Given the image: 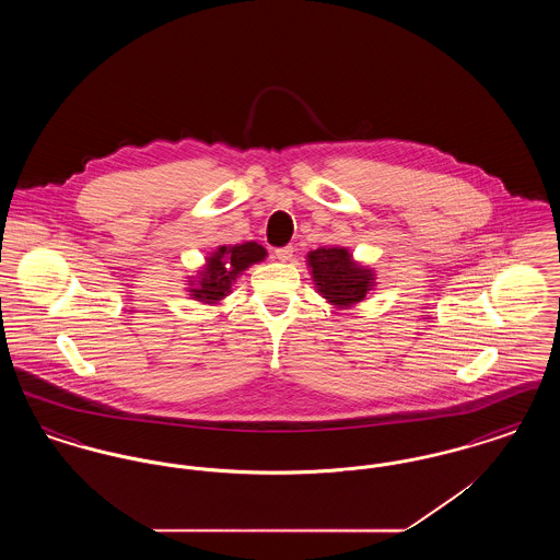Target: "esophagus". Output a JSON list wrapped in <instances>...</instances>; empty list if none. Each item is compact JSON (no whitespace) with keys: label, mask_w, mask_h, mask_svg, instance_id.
<instances>
[{"label":"esophagus","mask_w":560,"mask_h":560,"mask_svg":"<svg viewBox=\"0 0 560 560\" xmlns=\"http://www.w3.org/2000/svg\"><path fill=\"white\" fill-rule=\"evenodd\" d=\"M293 252H295L293 245H283V247H277V249H275V256H277V260L288 262V260H292Z\"/></svg>","instance_id":"obj_1"}]
</instances>
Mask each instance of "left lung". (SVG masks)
I'll return each instance as SVG.
<instances>
[{"label": "left lung", "instance_id": "obj_1", "mask_svg": "<svg viewBox=\"0 0 560 560\" xmlns=\"http://www.w3.org/2000/svg\"><path fill=\"white\" fill-rule=\"evenodd\" d=\"M317 292L338 308L361 302L373 290V272L359 267L347 247H319L308 254Z\"/></svg>", "mask_w": 560, "mask_h": 560}]
</instances>
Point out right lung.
<instances>
[{
  "label": "right lung",
  "instance_id": "1",
  "mask_svg": "<svg viewBox=\"0 0 560 560\" xmlns=\"http://www.w3.org/2000/svg\"><path fill=\"white\" fill-rule=\"evenodd\" d=\"M265 258H267V249L262 245H258L256 241H247V243L233 245V247L222 245L208 258V265L201 270L197 285L190 283L192 288L188 292L199 302L215 304L231 292L233 281L245 268L252 267Z\"/></svg>",
  "mask_w": 560,
  "mask_h": 560
}]
</instances>
